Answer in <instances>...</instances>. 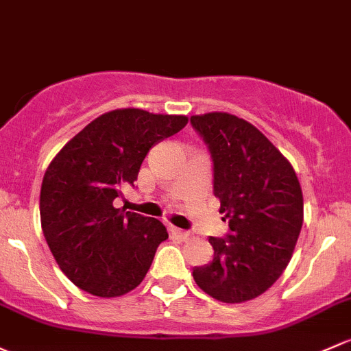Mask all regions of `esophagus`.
Here are the masks:
<instances>
[{"label":"esophagus","instance_id":"obj_1","mask_svg":"<svg viewBox=\"0 0 351 351\" xmlns=\"http://www.w3.org/2000/svg\"><path fill=\"white\" fill-rule=\"evenodd\" d=\"M169 230L173 232V234L176 235V237H180V239H183V241H185V239H190V232H185V230H182V228H176V227H171L169 228Z\"/></svg>","mask_w":351,"mask_h":351}]
</instances>
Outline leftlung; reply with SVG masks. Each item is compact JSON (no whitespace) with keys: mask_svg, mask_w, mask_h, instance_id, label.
Here are the masks:
<instances>
[{"mask_svg":"<svg viewBox=\"0 0 351 351\" xmlns=\"http://www.w3.org/2000/svg\"><path fill=\"white\" fill-rule=\"evenodd\" d=\"M208 147L223 237H208L212 263L193 267L208 296L243 302L261 296L293 257L302 227V191L289 161L252 124L227 112L191 116Z\"/></svg>","mask_w":351,"mask_h":351,"instance_id":"obj_1","label":"left lung"}]
</instances>
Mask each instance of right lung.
<instances>
[{
    "label": "right lung",
    "instance_id": "obj_1",
    "mask_svg": "<svg viewBox=\"0 0 351 351\" xmlns=\"http://www.w3.org/2000/svg\"><path fill=\"white\" fill-rule=\"evenodd\" d=\"M185 116L117 109L102 114L53 158L40 191V219L58 267L80 289L101 298L141 284L158 245L160 220L114 206L134 186L154 145L186 126Z\"/></svg>",
    "mask_w": 351,
    "mask_h": 351
}]
</instances>
